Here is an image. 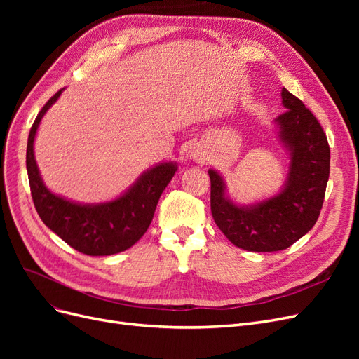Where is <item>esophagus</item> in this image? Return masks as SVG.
<instances>
[{
    "instance_id": "obj_1",
    "label": "esophagus",
    "mask_w": 359,
    "mask_h": 359,
    "mask_svg": "<svg viewBox=\"0 0 359 359\" xmlns=\"http://www.w3.org/2000/svg\"><path fill=\"white\" fill-rule=\"evenodd\" d=\"M190 157L193 158V160H196L198 163H203L206 158H205V154L202 153L201 149H191V153H190Z\"/></svg>"
}]
</instances>
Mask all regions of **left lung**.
<instances>
[{
	"instance_id": "1",
	"label": "left lung",
	"mask_w": 359,
	"mask_h": 359,
	"mask_svg": "<svg viewBox=\"0 0 359 359\" xmlns=\"http://www.w3.org/2000/svg\"><path fill=\"white\" fill-rule=\"evenodd\" d=\"M286 112L276 118L290 165L281 191L253 205H236L226 184L210 169L211 212L233 245L247 252H278L297 243L318 222L330 178V145L323 128L304 103L281 90Z\"/></svg>"
}]
</instances>
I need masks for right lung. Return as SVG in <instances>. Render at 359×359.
<instances>
[{"mask_svg":"<svg viewBox=\"0 0 359 359\" xmlns=\"http://www.w3.org/2000/svg\"><path fill=\"white\" fill-rule=\"evenodd\" d=\"M60 90L41 107L32 124L27 145V170L32 202L52 232L70 247L88 256H109L132 247L153 222L156 206L177 163L165 161L148 169L121 196L103 203H76L48 190L34 158V139L41 118L58 100Z\"/></svg>","mask_w":359,"mask_h":359,"instance_id":"right-lung-1","label":"right lung"}]
</instances>
